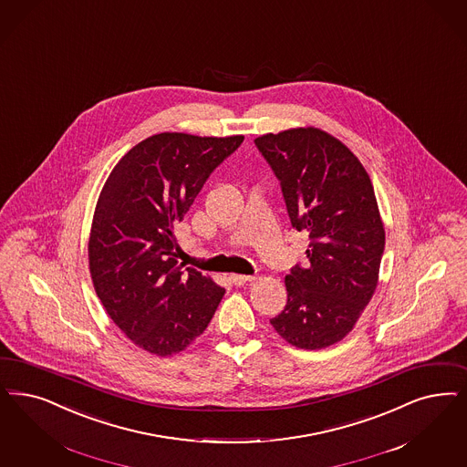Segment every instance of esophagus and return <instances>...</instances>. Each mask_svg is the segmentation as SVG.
<instances>
[{
	"instance_id": "34e87169",
	"label": "esophagus",
	"mask_w": 467,
	"mask_h": 467,
	"mask_svg": "<svg viewBox=\"0 0 467 467\" xmlns=\"http://www.w3.org/2000/svg\"><path fill=\"white\" fill-rule=\"evenodd\" d=\"M255 277L254 275H243V274H231V281H233V285H236V286H243V285H246V283H250V281H254Z\"/></svg>"
}]
</instances>
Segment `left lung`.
Listing matches in <instances>:
<instances>
[{
	"label": "left lung",
	"mask_w": 467,
	"mask_h": 467,
	"mask_svg": "<svg viewBox=\"0 0 467 467\" xmlns=\"http://www.w3.org/2000/svg\"><path fill=\"white\" fill-rule=\"evenodd\" d=\"M258 151L281 182L291 225L308 233V265L285 277L288 302L271 319L293 347L319 350L345 338L378 286L385 227L369 174L317 128L264 134Z\"/></svg>",
	"instance_id": "1"
}]
</instances>
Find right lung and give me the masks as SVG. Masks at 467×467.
Masks as SVG:
<instances>
[{
  "instance_id": "1",
  "label": "right lung",
  "mask_w": 467,
  "mask_h": 467,
  "mask_svg": "<svg viewBox=\"0 0 467 467\" xmlns=\"http://www.w3.org/2000/svg\"><path fill=\"white\" fill-rule=\"evenodd\" d=\"M243 140L153 134L119 161L99 193L88 244L95 291L117 327L150 354L182 352L224 296L212 277L177 264L174 227Z\"/></svg>"
}]
</instances>
